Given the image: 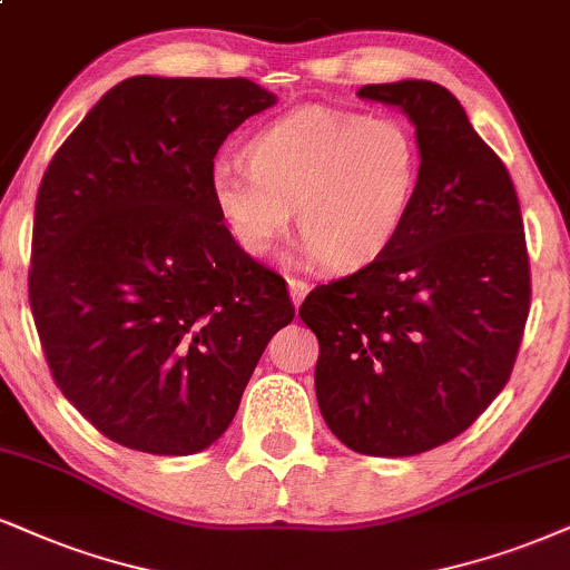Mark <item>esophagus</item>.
I'll list each match as a JSON object with an SVG mask.
<instances>
[{
    "label": "esophagus",
    "instance_id": "34e87169",
    "mask_svg": "<svg viewBox=\"0 0 570 570\" xmlns=\"http://www.w3.org/2000/svg\"><path fill=\"white\" fill-rule=\"evenodd\" d=\"M287 291H291V298H293V304H301V301H304V296L308 293V285L304 283V279H296V277H291L287 279Z\"/></svg>",
    "mask_w": 570,
    "mask_h": 570
}]
</instances>
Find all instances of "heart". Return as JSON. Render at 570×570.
I'll use <instances>...</instances> for the list:
<instances>
[{"mask_svg":"<svg viewBox=\"0 0 570 570\" xmlns=\"http://www.w3.org/2000/svg\"><path fill=\"white\" fill-rule=\"evenodd\" d=\"M245 156L248 164L219 158L208 171L210 200L237 248L266 256L296 216L306 256L343 272L396 243L423 177L410 124L330 105L264 124Z\"/></svg>","mask_w":570,"mask_h":570,"instance_id":"obj_1","label":"heart"}]
</instances>
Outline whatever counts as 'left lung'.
<instances>
[{"instance_id":"obj_1","label":"left lung","mask_w":570,"mask_h":570,"mask_svg":"<svg viewBox=\"0 0 570 570\" xmlns=\"http://www.w3.org/2000/svg\"><path fill=\"white\" fill-rule=\"evenodd\" d=\"M402 108L423 177L396 243L317 285L298 314L320 341V412L348 449L412 456L460 435L510 381L531 306L521 203L465 108L433 81L367 83Z\"/></svg>"}]
</instances>
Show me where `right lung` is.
<instances>
[{"label":"right lung","instance_id":"right-lung-1","mask_svg":"<svg viewBox=\"0 0 570 570\" xmlns=\"http://www.w3.org/2000/svg\"><path fill=\"white\" fill-rule=\"evenodd\" d=\"M277 97L248 79L131 76L60 145L33 210L28 301L62 396L116 444L195 454L235 417L285 279L208 189L227 135Z\"/></svg>","mask_w":570,"mask_h":570}]
</instances>
